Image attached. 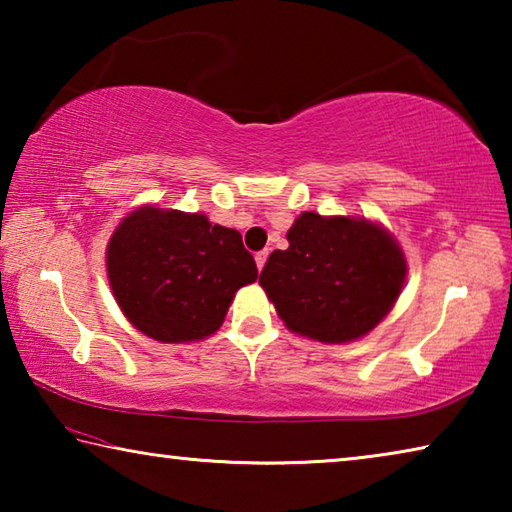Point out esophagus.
<instances>
[{"mask_svg":"<svg viewBox=\"0 0 512 512\" xmlns=\"http://www.w3.org/2000/svg\"><path fill=\"white\" fill-rule=\"evenodd\" d=\"M266 257H268V253H266V250H262V253H257V255H255V264H257V271H262V268H264V264H266Z\"/></svg>","mask_w":512,"mask_h":512,"instance_id":"1","label":"esophagus"}]
</instances>
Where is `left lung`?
I'll use <instances>...</instances> for the list:
<instances>
[{
	"mask_svg": "<svg viewBox=\"0 0 512 512\" xmlns=\"http://www.w3.org/2000/svg\"><path fill=\"white\" fill-rule=\"evenodd\" d=\"M273 250L259 284L293 334L327 345L372 332L395 307L406 257L384 225L366 216L302 212Z\"/></svg>",
	"mask_w": 512,
	"mask_h": 512,
	"instance_id": "obj_1",
	"label": "left lung"
}]
</instances>
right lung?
<instances>
[{
	"label": "right lung",
	"mask_w": 512,
	"mask_h": 512,
	"mask_svg": "<svg viewBox=\"0 0 512 512\" xmlns=\"http://www.w3.org/2000/svg\"><path fill=\"white\" fill-rule=\"evenodd\" d=\"M108 282L135 329L160 343H192L223 325L235 293L257 280L232 228L201 212L135 207L106 248Z\"/></svg>",
	"instance_id": "right-lung-1"
}]
</instances>
